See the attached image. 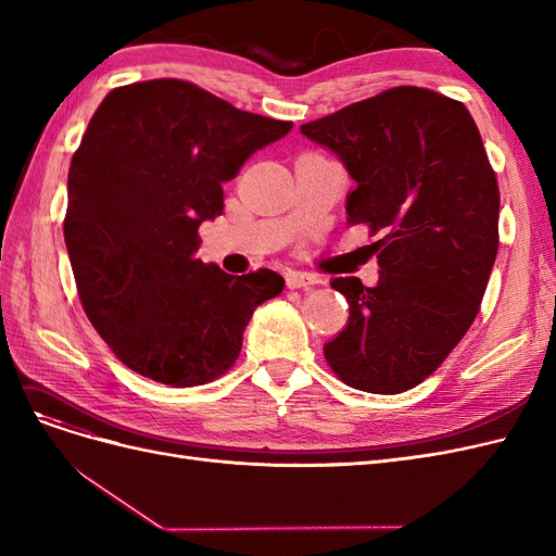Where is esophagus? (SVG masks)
Here are the masks:
<instances>
[{
    "mask_svg": "<svg viewBox=\"0 0 556 556\" xmlns=\"http://www.w3.org/2000/svg\"><path fill=\"white\" fill-rule=\"evenodd\" d=\"M285 282H288L290 290H299V288H308V285L319 282V278L315 274H306V271H288L285 274Z\"/></svg>",
    "mask_w": 556,
    "mask_h": 556,
    "instance_id": "1",
    "label": "esophagus"
}]
</instances>
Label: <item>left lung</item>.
Returning a JSON list of instances; mask_svg holds the SVG:
<instances>
[{
  "label": "left lung",
  "mask_w": 556,
  "mask_h": 556,
  "mask_svg": "<svg viewBox=\"0 0 556 556\" xmlns=\"http://www.w3.org/2000/svg\"><path fill=\"white\" fill-rule=\"evenodd\" d=\"M301 134L329 148L357 188L348 225L380 233V280L333 278L350 306L325 345L331 371L371 394H399L443 364L480 311L498 250V185L462 102L401 86Z\"/></svg>",
  "instance_id": "obj_1"
}]
</instances>
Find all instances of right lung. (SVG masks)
Here are the masks:
<instances>
[{"label":"right lung","instance_id":"obj_1","mask_svg":"<svg viewBox=\"0 0 556 556\" xmlns=\"http://www.w3.org/2000/svg\"><path fill=\"white\" fill-rule=\"evenodd\" d=\"M292 123L239 111L178 78L115 88L94 111L66 180L64 243L86 315L131 371L206 384L237 362L243 331L285 280L197 260L223 182Z\"/></svg>","mask_w":556,"mask_h":556}]
</instances>
